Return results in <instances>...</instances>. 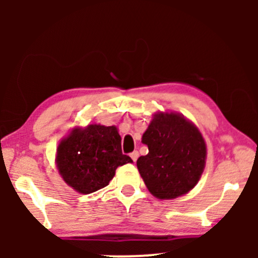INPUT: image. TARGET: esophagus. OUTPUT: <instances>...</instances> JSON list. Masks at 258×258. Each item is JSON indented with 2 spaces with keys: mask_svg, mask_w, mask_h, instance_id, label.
I'll use <instances>...</instances> for the list:
<instances>
[{
  "mask_svg": "<svg viewBox=\"0 0 258 258\" xmlns=\"http://www.w3.org/2000/svg\"><path fill=\"white\" fill-rule=\"evenodd\" d=\"M130 156H131V159L133 160V161H137V159H138V156H139V154H138V152H136V150H135V152H132L131 154H130Z\"/></svg>",
  "mask_w": 258,
  "mask_h": 258,
  "instance_id": "34e87169",
  "label": "esophagus"
}]
</instances>
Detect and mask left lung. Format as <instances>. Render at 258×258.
<instances>
[{
    "label": "left lung",
    "instance_id": "8db88e82",
    "mask_svg": "<svg viewBox=\"0 0 258 258\" xmlns=\"http://www.w3.org/2000/svg\"><path fill=\"white\" fill-rule=\"evenodd\" d=\"M149 153L137 167L148 190L161 200L184 195L199 182L206 164V143L191 121L178 112L158 111L143 133Z\"/></svg>",
    "mask_w": 258,
    "mask_h": 258
}]
</instances>
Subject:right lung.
<instances>
[{"mask_svg":"<svg viewBox=\"0 0 258 258\" xmlns=\"http://www.w3.org/2000/svg\"><path fill=\"white\" fill-rule=\"evenodd\" d=\"M132 162L121 150V137L115 126L92 123L75 127L57 148L59 174L81 194H91L109 184L119 166Z\"/></svg>","mask_w":258,"mask_h":258,"instance_id":"add662e5","label":"right lung"}]
</instances>
